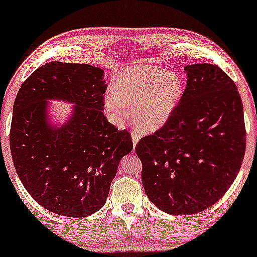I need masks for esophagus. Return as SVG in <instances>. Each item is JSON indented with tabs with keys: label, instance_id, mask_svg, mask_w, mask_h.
I'll use <instances>...</instances> for the list:
<instances>
[{
	"label": "esophagus",
	"instance_id": "34e87169",
	"mask_svg": "<svg viewBox=\"0 0 257 257\" xmlns=\"http://www.w3.org/2000/svg\"><path fill=\"white\" fill-rule=\"evenodd\" d=\"M132 139H133V146H137L139 139H140V134L137 131H133L132 132Z\"/></svg>",
	"mask_w": 257,
	"mask_h": 257
}]
</instances>
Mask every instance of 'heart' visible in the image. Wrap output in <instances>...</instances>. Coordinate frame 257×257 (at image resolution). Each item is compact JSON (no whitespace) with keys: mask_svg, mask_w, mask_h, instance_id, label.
Listing matches in <instances>:
<instances>
[{"mask_svg":"<svg viewBox=\"0 0 257 257\" xmlns=\"http://www.w3.org/2000/svg\"><path fill=\"white\" fill-rule=\"evenodd\" d=\"M183 97V82L166 68L148 62L131 64L116 76L104 97V110L115 124L133 109V122L142 134L158 132L168 123Z\"/></svg>","mask_w":257,"mask_h":257,"instance_id":"1","label":"heart"}]
</instances>
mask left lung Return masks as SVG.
I'll use <instances>...</instances> for the list:
<instances>
[{"label": "left lung", "mask_w": 257, "mask_h": 257, "mask_svg": "<svg viewBox=\"0 0 257 257\" xmlns=\"http://www.w3.org/2000/svg\"><path fill=\"white\" fill-rule=\"evenodd\" d=\"M184 70L187 87L175 112L135 147L148 199L175 215L195 214L221 199L246 142L242 99L230 76L209 63Z\"/></svg>", "instance_id": "1"}]
</instances>
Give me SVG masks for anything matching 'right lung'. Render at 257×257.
<instances>
[{
    "mask_svg": "<svg viewBox=\"0 0 257 257\" xmlns=\"http://www.w3.org/2000/svg\"><path fill=\"white\" fill-rule=\"evenodd\" d=\"M106 87L101 68L49 62L15 98L9 141L17 174L35 201L62 217L99 211L120 159L133 150L131 134L104 116ZM49 100L74 104L61 127L48 119Z\"/></svg>",
    "mask_w": 257,
    "mask_h": 257,
    "instance_id": "obj_1",
    "label": "right lung"
}]
</instances>
